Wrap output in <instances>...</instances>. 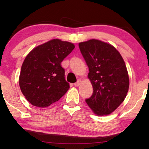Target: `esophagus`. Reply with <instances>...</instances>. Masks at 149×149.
I'll use <instances>...</instances> for the list:
<instances>
[{"instance_id": "34e87169", "label": "esophagus", "mask_w": 149, "mask_h": 149, "mask_svg": "<svg viewBox=\"0 0 149 149\" xmlns=\"http://www.w3.org/2000/svg\"><path fill=\"white\" fill-rule=\"evenodd\" d=\"M81 83V81L80 80V79H79V80L77 81L76 83H74V86H76V87H77V86H79V85H80Z\"/></svg>"}]
</instances>
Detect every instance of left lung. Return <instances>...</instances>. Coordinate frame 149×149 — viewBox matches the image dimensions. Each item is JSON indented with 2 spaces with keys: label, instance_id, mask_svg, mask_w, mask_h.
<instances>
[{
  "label": "left lung",
  "instance_id": "1",
  "mask_svg": "<svg viewBox=\"0 0 149 149\" xmlns=\"http://www.w3.org/2000/svg\"><path fill=\"white\" fill-rule=\"evenodd\" d=\"M89 68L92 95L85 102L97 115H107L119 107L129 89V76L125 62L111 45L91 39L79 44Z\"/></svg>",
  "mask_w": 149,
  "mask_h": 149
}]
</instances>
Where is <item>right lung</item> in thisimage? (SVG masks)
<instances>
[{
  "label": "right lung",
  "mask_w": 149,
  "mask_h": 149,
  "mask_svg": "<svg viewBox=\"0 0 149 149\" xmlns=\"http://www.w3.org/2000/svg\"><path fill=\"white\" fill-rule=\"evenodd\" d=\"M74 44L53 39L33 49L26 57L19 84L26 100L34 107H47L58 101L70 88L65 80L62 60Z\"/></svg>",
  "instance_id": "1"
}]
</instances>
